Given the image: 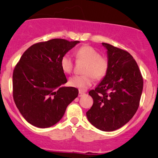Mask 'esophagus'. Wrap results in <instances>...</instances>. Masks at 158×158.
I'll list each match as a JSON object with an SVG mask.
<instances>
[{"label": "esophagus", "mask_w": 158, "mask_h": 158, "mask_svg": "<svg viewBox=\"0 0 158 158\" xmlns=\"http://www.w3.org/2000/svg\"><path fill=\"white\" fill-rule=\"evenodd\" d=\"M84 94H85V92L84 91H81V90H79V97H82V96L84 95Z\"/></svg>", "instance_id": "obj_1"}]
</instances>
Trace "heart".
Here are the masks:
<instances>
[{
    "instance_id": "obj_1",
    "label": "heart",
    "mask_w": 158,
    "mask_h": 158,
    "mask_svg": "<svg viewBox=\"0 0 158 158\" xmlns=\"http://www.w3.org/2000/svg\"><path fill=\"white\" fill-rule=\"evenodd\" d=\"M76 57L78 61L86 63L81 76H74L69 79L70 86L85 90L93 84L94 78L96 80H101L108 73L109 63L106 57L101 56V54L95 48L90 46H83L76 51ZM61 68L66 73L73 71V61L68 54L61 57L60 61Z\"/></svg>"
}]
</instances>
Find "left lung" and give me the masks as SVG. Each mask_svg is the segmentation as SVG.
Returning <instances> with one entry per match:
<instances>
[{
	"instance_id": "1",
	"label": "left lung",
	"mask_w": 158,
	"mask_h": 158,
	"mask_svg": "<svg viewBox=\"0 0 158 158\" xmlns=\"http://www.w3.org/2000/svg\"><path fill=\"white\" fill-rule=\"evenodd\" d=\"M102 45L108 50L109 68L102 81L88 93L94 103L86 115L98 129L112 131L126 124L138 109L143 79L129 52L107 43Z\"/></svg>"
}]
</instances>
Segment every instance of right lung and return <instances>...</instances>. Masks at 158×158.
<instances>
[{"label": "right lung", "mask_w": 158, "mask_h": 158, "mask_svg": "<svg viewBox=\"0 0 158 158\" xmlns=\"http://www.w3.org/2000/svg\"><path fill=\"white\" fill-rule=\"evenodd\" d=\"M78 43L61 39L36 43L23 52L15 65L13 99L23 118L32 126H54L77 97V88L61 87L68 80L60 61Z\"/></svg>", "instance_id": "add662e5"}]
</instances>
